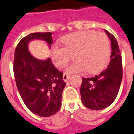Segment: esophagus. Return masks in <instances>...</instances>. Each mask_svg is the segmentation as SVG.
Listing matches in <instances>:
<instances>
[{
  "label": "esophagus",
  "instance_id": "esophagus-1",
  "mask_svg": "<svg viewBox=\"0 0 134 134\" xmlns=\"http://www.w3.org/2000/svg\"><path fill=\"white\" fill-rule=\"evenodd\" d=\"M70 75H67V74H65V73L63 75V80H64L65 82H67L68 80H70Z\"/></svg>",
  "mask_w": 134,
  "mask_h": 134
}]
</instances>
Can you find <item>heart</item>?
Returning a JSON list of instances; mask_svg holds the SVG:
<instances>
[{"label":"heart","instance_id":"obj_1","mask_svg":"<svg viewBox=\"0 0 134 134\" xmlns=\"http://www.w3.org/2000/svg\"><path fill=\"white\" fill-rule=\"evenodd\" d=\"M64 46L54 44L51 57L58 68L64 67L75 57L78 60L70 64L67 73H78L87 70L90 74L102 71L110 57V43L104 33L93 30L81 31L65 35L62 38Z\"/></svg>","mask_w":134,"mask_h":134}]
</instances>
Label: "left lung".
Returning <instances> with one entry per match:
<instances>
[{"label": "left lung", "mask_w": 134, "mask_h": 134, "mask_svg": "<svg viewBox=\"0 0 134 134\" xmlns=\"http://www.w3.org/2000/svg\"><path fill=\"white\" fill-rule=\"evenodd\" d=\"M111 44V60L107 68L99 75L82 78L80 94L82 104L92 110L108 107L116 98L122 80V59L116 39L105 30Z\"/></svg>", "instance_id": "left-lung-1"}]
</instances>
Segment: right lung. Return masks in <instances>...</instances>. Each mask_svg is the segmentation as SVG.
Here are the masks:
<instances>
[{"label":"right lung","mask_w":134,"mask_h":134,"mask_svg":"<svg viewBox=\"0 0 134 134\" xmlns=\"http://www.w3.org/2000/svg\"><path fill=\"white\" fill-rule=\"evenodd\" d=\"M52 34L31 33L20 41L15 50L13 72L17 88L28 109L42 117L50 116L59 111L66 83L62 79L63 73L54 67L49 58L41 60L30 54L28 43L42 40L50 48Z\"/></svg>","instance_id":"add662e5"}]
</instances>
